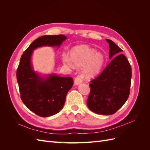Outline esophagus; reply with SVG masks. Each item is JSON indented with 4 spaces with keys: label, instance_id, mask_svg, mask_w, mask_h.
<instances>
[{
    "label": "esophagus",
    "instance_id": "obj_1",
    "mask_svg": "<svg viewBox=\"0 0 150 150\" xmlns=\"http://www.w3.org/2000/svg\"><path fill=\"white\" fill-rule=\"evenodd\" d=\"M83 79V77L82 75H78L76 77L75 80H74V84L75 85H78L82 83Z\"/></svg>",
    "mask_w": 150,
    "mask_h": 150
}]
</instances>
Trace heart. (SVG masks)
Instances as JSON below:
<instances>
[{"label": "heart", "mask_w": 150, "mask_h": 150, "mask_svg": "<svg viewBox=\"0 0 150 150\" xmlns=\"http://www.w3.org/2000/svg\"><path fill=\"white\" fill-rule=\"evenodd\" d=\"M70 58L63 57V62L65 64L71 66L72 64L76 67L83 66L84 67V75L89 78L96 75L101 70L104 64V57L100 53H96L94 49L86 46H77L70 52Z\"/></svg>", "instance_id": "b5f03b06"}]
</instances>
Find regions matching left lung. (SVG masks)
<instances>
[{
  "mask_svg": "<svg viewBox=\"0 0 150 150\" xmlns=\"http://www.w3.org/2000/svg\"><path fill=\"white\" fill-rule=\"evenodd\" d=\"M110 47L109 57L112 58L122 50L106 39ZM131 67L122 54L115 57L101 74L91 81L88 108L96 114L110 115L115 113L128 99L131 86Z\"/></svg>",
  "mask_w": 150,
  "mask_h": 150,
  "instance_id": "1",
  "label": "left lung"
}]
</instances>
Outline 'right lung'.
Returning <instances> with one entry per match:
<instances>
[{
	"label": "right lung",
	"mask_w": 150,
	"mask_h": 150,
	"mask_svg": "<svg viewBox=\"0 0 150 150\" xmlns=\"http://www.w3.org/2000/svg\"><path fill=\"white\" fill-rule=\"evenodd\" d=\"M66 39L61 34L41 36L30 44L21 57L16 72L21 98L27 108L40 117L51 116L60 111L74 83L71 77L62 78L54 74L46 79L40 78L32 68V53L42 46L59 47Z\"/></svg>",
	"instance_id": "add662e5"
}]
</instances>
